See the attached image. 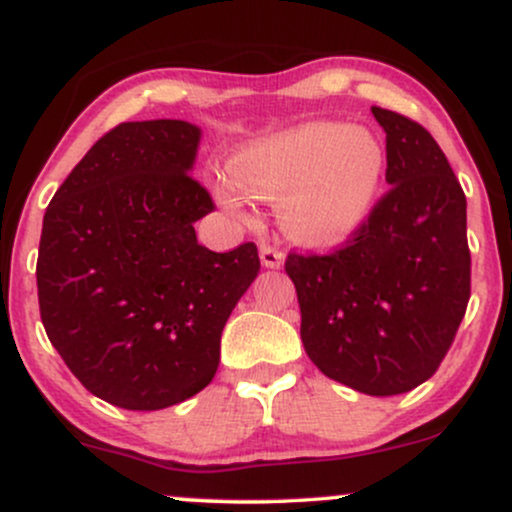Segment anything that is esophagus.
Returning <instances> with one entry per match:
<instances>
[{"label":"esophagus","mask_w":512,"mask_h":512,"mask_svg":"<svg viewBox=\"0 0 512 512\" xmlns=\"http://www.w3.org/2000/svg\"><path fill=\"white\" fill-rule=\"evenodd\" d=\"M260 260H262L264 267H269V269H279L281 264H284V252L276 250V248H272V245L262 243V245H260Z\"/></svg>","instance_id":"1"}]
</instances>
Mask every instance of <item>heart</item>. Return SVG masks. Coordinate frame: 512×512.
Wrapping results in <instances>:
<instances>
[{"mask_svg":"<svg viewBox=\"0 0 512 512\" xmlns=\"http://www.w3.org/2000/svg\"><path fill=\"white\" fill-rule=\"evenodd\" d=\"M385 178V149L366 127L305 125L245 144L216 175L223 209L250 216V197L279 202V221L303 245L349 240L373 214Z\"/></svg>","mask_w":512,"mask_h":512,"instance_id":"heart-1","label":"heart"}]
</instances>
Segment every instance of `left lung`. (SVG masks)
<instances>
[{
    "label": "left lung",
    "mask_w": 512,
    "mask_h": 512,
    "mask_svg": "<svg viewBox=\"0 0 512 512\" xmlns=\"http://www.w3.org/2000/svg\"><path fill=\"white\" fill-rule=\"evenodd\" d=\"M383 127L390 192L344 248L286 257L305 354L327 378L373 397L426 383L469 301L467 199L419 122L370 108Z\"/></svg>",
    "instance_id": "8db88e82"
}]
</instances>
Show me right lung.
Wrapping results in <instances>:
<instances>
[{"mask_svg": "<svg viewBox=\"0 0 512 512\" xmlns=\"http://www.w3.org/2000/svg\"><path fill=\"white\" fill-rule=\"evenodd\" d=\"M202 129L122 122L52 197L38 250L45 332L91 395L156 411L204 390L221 332L260 272L255 243L211 252L195 221L214 209L192 178Z\"/></svg>", "mask_w": 512, "mask_h": 512, "instance_id": "right-lung-1", "label": "right lung"}]
</instances>
